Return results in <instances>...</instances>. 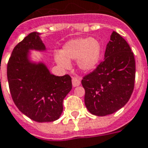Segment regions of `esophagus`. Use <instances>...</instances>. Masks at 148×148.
Wrapping results in <instances>:
<instances>
[{"label":"esophagus","mask_w":148,"mask_h":148,"mask_svg":"<svg viewBox=\"0 0 148 148\" xmlns=\"http://www.w3.org/2000/svg\"><path fill=\"white\" fill-rule=\"evenodd\" d=\"M81 84V82L78 78H76V77H73L72 78V85L74 87H76V86H78L79 85Z\"/></svg>","instance_id":"34e87169"}]
</instances>
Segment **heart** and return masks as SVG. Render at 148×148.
Instances as JSON below:
<instances>
[{
	"instance_id": "obj_1",
	"label": "heart",
	"mask_w": 148,
	"mask_h": 148,
	"mask_svg": "<svg viewBox=\"0 0 148 148\" xmlns=\"http://www.w3.org/2000/svg\"><path fill=\"white\" fill-rule=\"evenodd\" d=\"M102 53L103 45L99 40L90 37L80 38L66 42L62 53H56L54 58L57 64L64 69L70 68V61L76 60L80 71L89 72L99 65Z\"/></svg>"
}]
</instances>
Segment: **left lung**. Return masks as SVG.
<instances>
[{
    "label": "left lung",
    "mask_w": 148,
    "mask_h": 148,
    "mask_svg": "<svg viewBox=\"0 0 148 148\" xmlns=\"http://www.w3.org/2000/svg\"><path fill=\"white\" fill-rule=\"evenodd\" d=\"M135 62L128 43L114 31L107 43L104 60L85 76V105L97 116L114 113L126 105L134 90Z\"/></svg>",
    "instance_id": "8db88e82"
}]
</instances>
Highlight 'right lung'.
Segmentation results:
<instances>
[{"label": "right lung", "instance_id": "add662e5", "mask_svg": "<svg viewBox=\"0 0 148 148\" xmlns=\"http://www.w3.org/2000/svg\"><path fill=\"white\" fill-rule=\"evenodd\" d=\"M41 34L33 32L14 47L7 66L9 90L21 112L38 123L53 122L63 111V99L72 89L71 77L50 73L31 51L45 52Z\"/></svg>", "mask_w": 148, "mask_h": 148}]
</instances>
